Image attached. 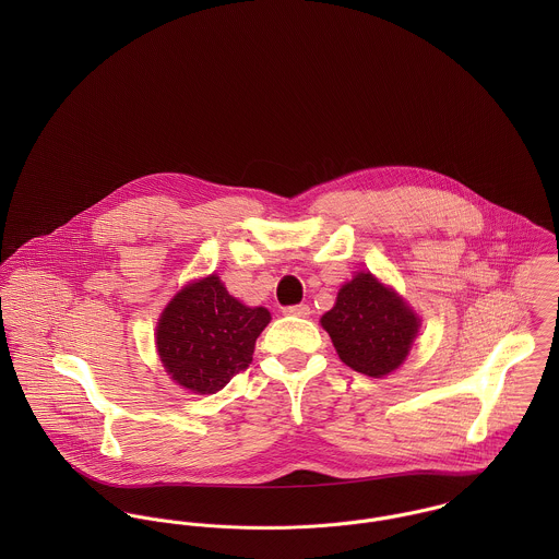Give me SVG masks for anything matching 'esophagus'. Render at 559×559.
Segmentation results:
<instances>
[{
  "label": "esophagus",
  "mask_w": 559,
  "mask_h": 559,
  "mask_svg": "<svg viewBox=\"0 0 559 559\" xmlns=\"http://www.w3.org/2000/svg\"><path fill=\"white\" fill-rule=\"evenodd\" d=\"M284 314H288V317H299V319H306V317H310V306H306V304H299V306H288V308H284Z\"/></svg>",
  "instance_id": "1"
}]
</instances>
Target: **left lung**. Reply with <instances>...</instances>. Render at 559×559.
<instances>
[{"mask_svg":"<svg viewBox=\"0 0 559 559\" xmlns=\"http://www.w3.org/2000/svg\"><path fill=\"white\" fill-rule=\"evenodd\" d=\"M340 359L366 377H385L404 361L419 320L372 273H359L320 319Z\"/></svg>","mask_w":559,"mask_h":559,"instance_id":"left-lung-1","label":"left lung"}]
</instances>
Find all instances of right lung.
<instances>
[{
    "instance_id": "obj_1",
    "label": "right lung",
    "mask_w": 559,
    "mask_h": 559,
    "mask_svg": "<svg viewBox=\"0 0 559 559\" xmlns=\"http://www.w3.org/2000/svg\"><path fill=\"white\" fill-rule=\"evenodd\" d=\"M269 320V310L242 306L211 275L180 290L160 314V361L178 385L215 394L249 368Z\"/></svg>"
}]
</instances>
